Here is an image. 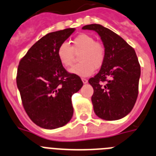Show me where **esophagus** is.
I'll return each instance as SVG.
<instances>
[{"label": "esophagus", "instance_id": "esophagus-1", "mask_svg": "<svg viewBox=\"0 0 156 156\" xmlns=\"http://www.w3.org/2000/svg\"><path fill=\"white\" fill-rule=\"evenodd\" d=\"M82 81L83 83H87L88 82V80L87 79H85V78H82Z\"/></svg>", "mask_w": 156, "mask_h": 156}]
</instances>
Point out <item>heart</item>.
Wrapping results in <instances>:
<instances>
[{
    "label": "heart",
    "instance_id": "b5f03b06",
    "mask_svg": "<svg viewBox=\"0 0 156 156\" xmlns=\"http://www.w3.org/2000/svg\"><path fill=\"white\" fill-rule=\"evenodd\" d=\"M80 63L76 65L69 72L80 76H89L95 69L102 66L105 58V49L102 44L95 41L88 34H82L76 37L72 41V46L68 43H62L57 50V55L64 67L68 68L73 64L75 54H79Z\"/></svg>",
    "mask_w": 156,
    "mask_h": 156
}]
</instances>
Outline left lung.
I'll return each mask as SVG.
<instances>
[{
  "mask_svg": "<svg viewBox=\"0 0 156 156\" xmlns=\"http://www.w3.org/2000/svg\"><path fill=\"white\" fill-rule=\"evenodd\" d=\"M83 30H94L105 49V58L98 74L88 82L95 114L105 120H117L130 112L137 95L140 66L131 46L109 29L90 24Z\"/></svg>",
  "mask_w": 156,
  "mask_h": 156,
  "instance_id": "left-lung-1",
  "label": "left lung"
}]
</instances>
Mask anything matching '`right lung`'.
Here are the masks:
<instances>
[{"mask_svg": "<svg viewBox=\"0 0 156 156\" xmlns=\"http://www.w3.org/2000/svg\"><path fill=\"white\" fill-rule=\"evenodd\" d=\"M74 28L52 32L36 42L20 60L16 83L29 117L37 126L56 129L73 115L72 96L82 87L80 76L69 73L59 62L57 50Z\"/></svg>", "mask_w": 156, "mask_h": 156, "instance_id": "add662e5", "label": "right lung"}]
</instances>
